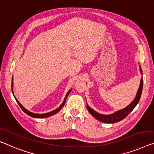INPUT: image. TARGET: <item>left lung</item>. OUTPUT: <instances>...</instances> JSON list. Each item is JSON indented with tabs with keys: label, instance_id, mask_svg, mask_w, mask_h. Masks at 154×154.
Returning <instances> with one entry per match:
<instances>
[{
	"label": "left lung",
	"instance_id": "left-lung-1",
	"mask_svg": "<svg viewBox=\"0 0 154 154\" xmlns=\"http://www.w3.org/2000/svg\"><path fill=\"white\" fill-rule=\"evenodd\" d=\"M140 70L141 74H143V72H142L140 67ZM143 79H141L140 86H139L138 92H137L136 96L135 97L134 100L132 101L127 107L118 111V112L113 113L112 114H109V115L100 114V113L96 112L94 109H92L90 107H89L88 105H87V110L89 111V112L91 114L96 118V119L99 120V121L105 122V123H115V122H119L120 120H123L125 118H126L127 116H128L129 113L132 112V110H133L134 107L137 105V104L138 103V102L140 100V98L141 97L142 91H143Z\"/></svg>",
	"mask_w": 154,
	"mask_h": 154
}]
</instances>
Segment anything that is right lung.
I'll use <instances>...</instances> for the list:
<instances>
[{"mask_svg": "<svg viewBox=\"0 0 154 154\" xmlns=\"http://www.w3.org/2000/svg\"><path fill=\"white\" fill-rule=\"evenodd\" d=\"M12 80H13V78H12ZM12 87H13V81H12V82H11V89H12ZM71 91H72V89H71L70 90L67 92V94H66L65 98V99H64L63 103L61 104V105L60 106V107H59L57 108V109H56L55 110L52 111V112H48V113H42V114H38V113H32V112H30L29 111H28V110L26 109L25 108H24V107H23V105H21V104L19 103V102H18V100L15 98V97H14V98H15L16 102H17V103H18V105H19L21 109H22V110L23 111V112H24L25 113H27V114L29 115V116L33 117V118H47V117H49V116H53V115L55 114V113H58V112H59V111H60V110L61 109H62V108L63 107V106H64V105H65V102H66V99H67V96H68V95H69V94L70 93ZM12 93H13V92H12Z\"/></svg>", "mask_w": 154, "mask_h": 154, "instance_id": "add662e5", "label": "right lung"}]
</instances>
